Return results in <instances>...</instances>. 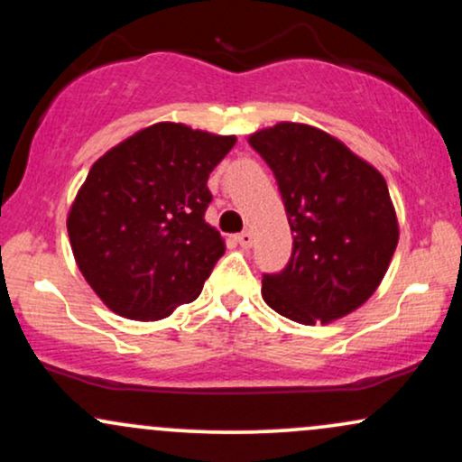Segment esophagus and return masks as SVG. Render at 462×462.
<instances>
[{
    "mask_svg": "<svg viewBox=\"0 0 462 462\" xmlns=\"http://www.w3.org/2000/svg\"><path fill=\"white\" fill-rule=\"evenodd\" d=\"M236 243L241 247H252V243H254V235L249 230H245V232H241V235H236Z\"/></svg>",
    "mask_w": 462,
    "mask_h": 462,
    "instance_id": "34e87169",
    "label": "esophagus"
}]
</instances>
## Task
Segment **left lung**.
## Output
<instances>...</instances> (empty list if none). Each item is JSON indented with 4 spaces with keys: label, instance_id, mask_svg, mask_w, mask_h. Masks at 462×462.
<instances>
[{
    "label": "left lung",
    "instance_id": "obj_1",
    "mask_svg": "<svg viewBox=\"0 0 462 462\" xmlns=\"http://www.w3.org/2000/svg\"><path fill=\"white\" fill-rule=\"evenodd\" d=\"M273 171L293 235L263 300L298 323H328L365 304L389 269L397 219L384 178L326 132L278 124L249 136Z\"/></svg>",
    "mask_w": 462,
    "mask_h": 462
}]
</instances>
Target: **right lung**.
Here are the masks:
<instances>
[{
	"label": "right lung",
	"mask_w": 462,
	"mask_h": 462,
	"mask_svg": "<svg viewBox=\"0 0 462 462\" xmlns=\"http://www.w3.org/2000/svg\"><path fill=\"white\" fill-rule=\"evenodd\" d=\"M235 143L156 124L93 164L67 230L79 272L116 315L153 321L198 300L226 252L204 219L208 176Z\"/></svg>",
	"instance_id": "obj_1"
}]
</instances>
